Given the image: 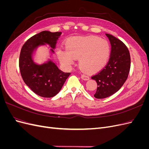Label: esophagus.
<instances>
[{
  "mask_svg": "<svg viewBox=\"0 0 149 149\" xmlns=\"http://www.w3.org/2000/svg\"><path fill=\"white\" fill-rule=\"evenodd\" d=\"M81 79H83V80H88L89 79V76L87 75H85V74H81Z\"/></svg>",
  "mask_w": 149,
  "mask_h": 149,
  "instance_id": "1",
  "label": "esophagus"
}]
</instances>
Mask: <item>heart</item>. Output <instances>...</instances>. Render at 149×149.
Masks as SVG:
<instances>
[{
    "label": "heart",
    "instance_id": "1",
    "mask_svg": "<svg viewBox=\"0 0 149 149\" xmlns=\"http://www.w3.org/2000/svg\"><path fill=\"white\" fill-rule=\"evenodd\" d=\"M109 53L108 42L97 37L73 38L68 43L67 51L58 52L60 60L67 65H73L74 59L81 58V68L89 73L101 70L106 63Z\"/></svg>",
    "mask_w": 149,
    "mask_h": 149
}]
</instances>
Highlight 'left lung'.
<instances>
[{
    "label": "left lung",
    "mask_w": 149,
    "mask_h": 149,
    "mask_svg": "<svg viewBox=\"0 0 149 149\" xmlns=\"http://www.w3.org/2000/svg\"><path fill=\"white\" fill-rule=\"evenodd\" d=\"M106 35L111 45L109 59L101 70L91 76L97 84L94 95L97 99L107 97L119 91L127 79L130 68V56L125 45L114 36Z\"/></svg>",
    "instance_id": "1"
}]
</instances>
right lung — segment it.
Masks as SVG:
<instances>
[{"mask_svg":"<svg viewBox=\"0 0 149 149\" xmlns=\"http://www.w3.org/2000/svg\"><path fill=\"white\" fill-rule=\"evenodd\" d=\"M61 32L43 31L27 40L22 46L19 57V68L22 78L31 91L43 97H52L60 92L70 73L58 69L51 61L42 65L35 64L31 59L33 49L44 43L55 48ZM52 51L53 52V49Z\"/></svg>","mask_w":149,"mask_h":149,"instance_id":"1","label":"right lung"}]
</instances>
